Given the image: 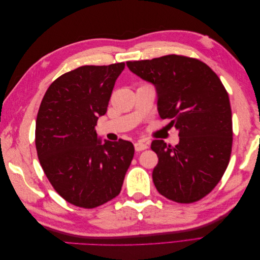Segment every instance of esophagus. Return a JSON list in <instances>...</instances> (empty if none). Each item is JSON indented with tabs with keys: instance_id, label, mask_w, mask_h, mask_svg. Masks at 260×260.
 Returning a JSON list of instances; mask_svg holds the SVG:
<instances>
[{
	"instance_id": "esophagus-1",
	"label": "esophagus",
	"mask_w": 260,
	"mask_h": 260,
	"mask_svg": "<svg viewBox=\"0 0 260 260\" xmlns=\"http://www.w3.org/2000/svg\"><path fill=\"white\" fill-rule=\"evenodd\" d=\"M147 147H148V145H147L146 143L141 142V141H139V142H137V143L135 144V148H136V151H137V152L144 151V149H146Z\"/></svg>"
}]
</instances>
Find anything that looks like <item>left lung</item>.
Instances as JSON below:
<instances>
[{"label":"left lung","mask_w":260,"mask_h":260,"mask_svg":"<svg viewBox=\"0 0 260 260\" xmlns=\"http://www.w3.org/2000/svg\"><path fill=\"white\" fill-rule=\"evenodd\" d=\"M133 74L152 83L162 119L179 131L172 147L154 140L158 156L154 184L162 196L177 203H193L212 191L230 160L232 113L229 95L205 62L180 55L127 61Z\"/></svg>","instance_id":"left-lung-1"}]
</instances>
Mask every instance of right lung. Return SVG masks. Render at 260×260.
<instances>
[{
  "instance_id": "obj_1",
  "label": "right lung",
  "mask_w": 260,
  "mask_h": 260,
  "mask_svg": "<svg viewBox=\"0 0 260 260\" xmlns=\"http://www.w3.org/2000/svg\"><path fill=\"white\" fill-rule=\"evenodd\" d=\"M124 62L82 66L57 78L45 92L36 121V147L45 176L78 207L103 205L120 193L135 147L98 137L99 117Z\"/></svg>"
}]
</instances>
